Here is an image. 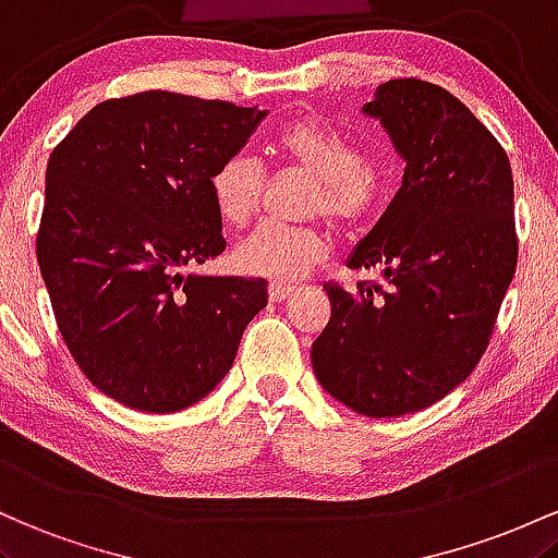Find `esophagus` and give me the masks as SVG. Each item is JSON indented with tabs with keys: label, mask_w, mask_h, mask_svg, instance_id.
Masks as SVG:
<instances>
[{
	"label": "esophagus",
	"mask_w": 558,
	"mask_h": 558,
	"mask_svg": "<svg viewBox=\"0 0 558 558\" xmlns=\"http://www.w3.org/2000/svg\"><path fill=\"white\" fill-rule=\"evenodd\" d=\"M292 292H295V287H292V284H279V281H277V284L268 287V298H271L274 303H281V300L290 298Z\"/></svg>",
	"instance_id": "1"
}]
</instances>
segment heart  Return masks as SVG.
I'll return each instance as SVG.
<instances>
[{
	"label": "heart",
	"instance_id": "obj_1",
	"mask_svg": "<svg viewBox=\"0 0 558 558\" xmlns=\"http://www.w3.org/2000/svg\"><path fill=\"white\" fill-rule=\"evenodd\" d=\"M274 153L292 171L313 181L308 216H327L340 231H359L379 205L381 181L359 147L327 123L295 118L274 136ZM266 173L247 155H231L213 171L210 197L223 227L247 229L260 213ZM236 266L253 277L292 281L329 258V234L318 223L263 227L236 250Z\"/></svg>",
	"mask_w": 558,
	"mask_h": 558
}]
</instances>
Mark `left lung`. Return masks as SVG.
Wrapping results in <instances>:
<instances>
[{"label":"left lung","mask_w":558,"mask_h":558,"mask_svg":"<svg viewBox=\"0 0 558 558\" xmlns=\"http://www.w3.org/2000/svg\"><path fill=\"white\" fill-rule=\"evenodd\" d=\"M405 160L403 184L348 266L381 281H327L331 316L311 348L331 398L372 418L427 409L490 345L517 271L509 155L442 86L392 78L363 105Z\"/></svg>","instance_id":"obj_1"}]
</instances>
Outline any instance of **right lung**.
I'll use <instances>...</instances> for the list:
<instances>
[{
	"instance_id": "1",
	"label": "right lung",
	"mask_w": 558,
	"mask_h": 558,
	"mask_svg": "<svg viewBox=\"0 0 558 558\" xmlns=\"http://www.w3.org/2000/svg\"><path fill=\"white\" fill-rule=\"evenodd\" d=\"M263 116L140 92L94 105L49 155L36 258L54 322L84 377L129 409L208 396L266 308V279L181 274L227 250L210 177Z\"/></svg>"
}]
</instances>
